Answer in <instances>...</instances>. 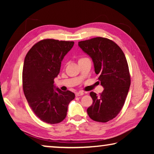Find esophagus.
<instances>
[{"label": "esophagus", "mask_w": 154, "mask_h": 154, "mask_svg": "<svg viewBox=\"0 0 154 154\" xmlns=\"http://www.w3.org/2000/svg\"><path fill=\"white\" fill-rule=\"evenodd\" d=\"M83 92H82V91H79V92H76V94H75V95H76V96H82L83 95Z\"/></svg>", "instance_id": "esophagus-1"}]
</instances>
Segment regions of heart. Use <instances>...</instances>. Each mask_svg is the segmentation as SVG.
Returning a JSON list of instances; mask_svg holds the SVG:
<instances>
[{
	"instance_id": "obj_1",
	"label": "heart",
	"mask_w": 154,
	"mask_h": 154,
	"mask_svg": "<svg viewBox=\"0 0 154 154\" xmlns=\"http://www.w3.org/2000/svg\"><path fill=\"white\" fill-rule=\"evenodd\" d=\"M84 58H80L79 60H82V59H84Z\"/></svg>"
}]
</instances>
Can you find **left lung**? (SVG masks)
Here are the masks:
<instances>
[{"label":"left lung","instance_id":"obj_1","mask_svg":"<svg viewBox=\"0 0 154 154\" xmlns=\"http://www.w3.org/2000/svg\"><path fill=\"white\" fill-rule=\"evenodd\" d=\"M78 45L92 59L104 88L100 96L90 92L93 103L88 114L96 122H107L120 112L128 93L130 75L126 56L116 43L106 38H93L79 41Z\"/></svg>","mask_w":154,"mask_h":154}]
</instances>
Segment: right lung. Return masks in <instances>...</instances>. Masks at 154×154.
Instances as JSON below:
<instances>
[{"mask_svg":"<svg viewBox=\"0 0 154 154\" xmlns=\"http://www.w3.org/2000/svg\"><path fill=\"white\" fill-rule=\"evenodd\" d=\"M74 45L73 41L43 39L35 44L25 57L22 86L28 105L41 120L58 124L66 118L68 106L75 94L54 85L61 62Z\"/></svg>","mask_w":154,"mask_h":154,"instance_id":"right-lung-1","label":"right lung"}]
</instances>
